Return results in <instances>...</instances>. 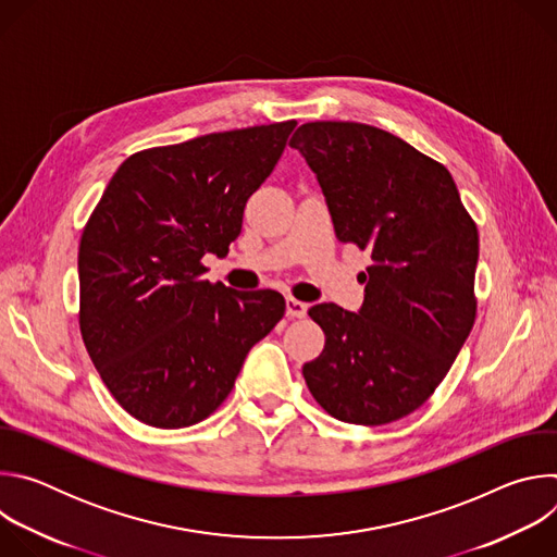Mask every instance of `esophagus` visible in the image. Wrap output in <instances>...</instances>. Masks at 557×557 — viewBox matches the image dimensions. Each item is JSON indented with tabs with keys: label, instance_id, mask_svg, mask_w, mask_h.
I'll list each match as a JSON object with an SVG mask.
<instances>
[{
	"label": "esophagus",
	"instance_id": "esophagus-1",
	"mask_svg": "<svg viewBox=\"0 0 557 557\" xmlns=\"http://www.w3.org/2000/svg\"><path fill=\"white\" fill-rule=\"evenodd\" d=\"M306 312H308V304L306 301H299L295 297L286 299V314L290 317V320H299V317H304Z\"/></svg>",
	"mask_w": 557,
	"mask_h": 557
}]
</instances>
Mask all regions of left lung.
I'll return each mask as SVG.
<instances>
[{"mask_svg": "<svg viewBox=\"0 0 557 557\" xmlns=\"http://www.w3.org/2000/svg\"><path fill=\"white\" fill-rule=\"evenodd\" d=\"M290 147L320 181L339 243L372 258L359 312L308 310L326 344L301 374L339 421H399L430 399L471 333L479 228L445 165L385 129L314 121Z\"/></svg>", "mask_w": 557, "mask_h": 557, "instance_id": "left-lung-1", "label": "left lung"}]
</instances>
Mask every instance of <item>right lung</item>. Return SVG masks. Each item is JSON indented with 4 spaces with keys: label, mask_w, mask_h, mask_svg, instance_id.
Instances as JSON below:
<instances>
[{
    "label": "right lung",
    "mask_w": 557,
    "mask_h": 557,
    "mask_svg": "<svg viewBox=\"0 0 557 557\" xmlns=\"http://www.w3.org/2000/svg\"><path fill=\"white\" fill-rule=\"evenodd\" d=\"M297 121L132 153L78 245V329L119 406L151 428H189L233 389L249 350L284 317L277 290L202 280Z\"/></svg>",
    "instance_id": "1"
}]
</instances>
